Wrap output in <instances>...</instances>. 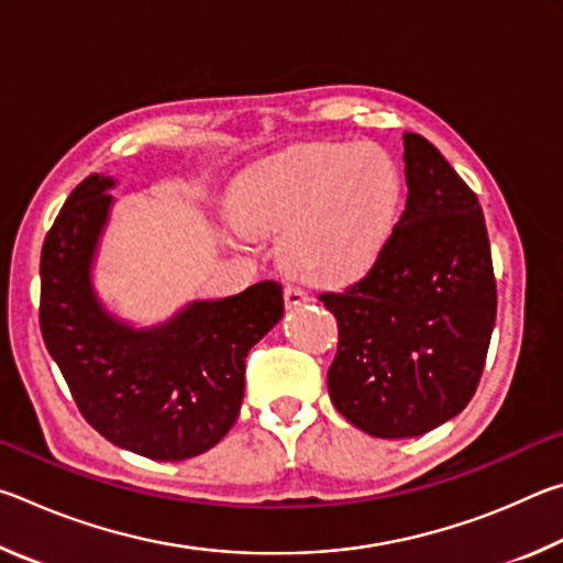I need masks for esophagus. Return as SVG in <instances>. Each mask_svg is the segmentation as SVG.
Listing matches in <instances>:
<instances>
[{
  "label": "esophagus",
  "instance_id": "1",
  "mask_svg": "<svg viewBox=\"0 0 563 563\" xmlns=\"http://www.w3.org/2000/svg\"><path fill=\"white\" fill-rule=\"evenodd\" d=\"M308 300H310V295L305 292L300 285H288V288H285V305H288V308H295V305H302Z\"/></svg>",
  "mask_w": 563,
  "mask_h": 563
}]
</instances>
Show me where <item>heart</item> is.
<instances>
[{
	"instance_id": "1",
	"label": "heart",
	"mask_w": 563,
	"mask_h": 563,
	"mask_svg": "<svg viewBox=\"0 0 563 563\" xmlns=\"http://www.w3.org/2000/svg\"><path fill=\"white\" fill-rule=\"evenodd\" d=\"M399 170L383 146L312 144L271 158L235 194L245 233H285L283 261L316 283H347L373 268L393 233Z\"/></svg>"
}]
</instances>
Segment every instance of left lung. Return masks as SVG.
I'll return each instance as SVG.
<instances>
[{
	"label": "left lung",
	"mask_w": 563,
	"mask_h": 563,
	"mask_svg": "<svg viewBox=\"0 0 563 563\" xmlns=\"http://www.w3.org/2000/svg\"><path fill=\"white\" fill-rule=\"evenodd\" d=\"M402 141V218L365 278L320 295L338 320L332 405L383 440L430 432L470 405L497 320L476 194L424 136Z\"/></svg>",
	"instance_id": "left-lung-1"
}]
</instances>
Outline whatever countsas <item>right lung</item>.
I'll use <instances>...</instances> for the list:
<instances>
[{
	"label": "right lung",
	"instance_id": "obj_1",
	"mask_svg": "<svg viewBox=\"0 0 563 563\" xmlns=\"http://www.w3.org/2000/svg\"><path fill=\"white\" fill-rule=\"evenodd\" d=\"M113 178L71 190L42 247L40 325L84 419L121 450L178 462L211 450L241 412L245 357L283 318L273 280L196 300L164 325L133 330L103 310L91 263Z\"/></svg>",
	"mask_w": 563,
	"mask_h": 563
}]
</instances>
